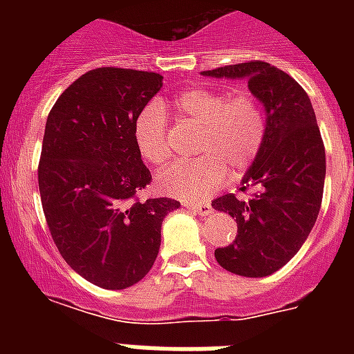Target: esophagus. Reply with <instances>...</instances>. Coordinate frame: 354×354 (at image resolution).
Listing matches in <instances>:
<instances>
[{
    "mask_svg": "<svg viewBox=\"0 0 354 354\" xmlns=\"http://www.w3.org/2000/svg\"><path fill=\"white\" fill-rule=\"evenodd\" d=\"M183 207H187V209H191L193 213L202 216H207L211 211H213V207H211L209 204H194V202H183Z\"/></svg>",
    "mask_w": 354,
    "mask_h": 354,
    "instance_id": "esophagus-1",
    "label": "esophagus"
}]
</instances>
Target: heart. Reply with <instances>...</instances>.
Returning a JSON list of instances; mask_svg holds the SVG:
<instances>
[{
  "label": "heart",
  "instance_id": "obj_1",
  "mask_svg": "<svg viewBox=\"0 0 354 354\" xmlns=\"http://www.w3.org/2000/svg\"><path fill=\"white\" fill-rule=\"evenodd\" d=\"M178 119L200 130L196 160L172 163L156 176V189L180 200H204L233 176H241L263 150L266 113L250 91L230 93L215 88H191L172 102ZM133 141L139 154L152 165L171 156L169 128L163 106L150 102L133 121Z\"/></svg>",
  "mask_w": 354,
  "mask_h": 354
}]
</instances>
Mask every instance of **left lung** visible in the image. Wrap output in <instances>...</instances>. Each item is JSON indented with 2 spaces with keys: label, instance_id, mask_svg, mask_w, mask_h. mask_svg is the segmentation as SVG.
I'll return each mask as SVG.
<instances>
[{
  "label": "left lung",
  "instance_id": "1",
  "mask_svg": "<svg viewBox=\"0 0 354 354\" xmlns=\"http://www.w3.org/2000/svg\"><path fill=\"white\" fill-rule=\"evenodd\" d=\"M216 79H248L266 110L263 150L242 178L248 198L224 194L213 207L236 221L230 246L216 248L222 268L266 277L285 266L316 224L325 183V147L307 91L290 75L261 60L202 71Z\"/></svg>",
  "mask_w": 354,
  "mask_h": 354
}]
</instances>
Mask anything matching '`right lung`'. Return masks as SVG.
Here are the masks:
<instances>
[{
  "label": "right lung",
  "mask_w": 354,
  "mask_h": 354,
  "mask_svg": "<svg viewBox=\"0 0 354 354\" xmlns=\"http://www.w3.org/2000/svg\"><path fill=\"white\" fill-rule=\"evenodd\" d=\"M152 71L97 68L75 80L47 115L38 165L53 241L79 275L108 290L152 268L172 198L138 194L152 176L133 141V121L160 91Z\"/></svg>",
  "instance_id": "right-lung-1"
}]
</instances>
